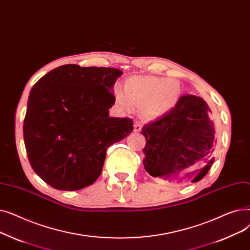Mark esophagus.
I'll use <instances>...</instances> for the list:
<instances>
[{"label":"esophagus","mask_w":250,"mask_h":250,"mask_svg":"<svg viewBox=\"0 0 250 250\" xmlns=\"http://www.w3.org/2000/svg\"><path fill=\"white\" fill-rule=\"evenodd\" d=\"M141 129H142V124L140 122H136L134 124V131L135 132H140Z\"/></svg>","instance_id":"obj_1"}]
</instances>
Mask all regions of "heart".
I'll list each match as a JSON object with an SVG mask.
<instances>
[{"mask_svg": "<svg viewBox=\"0 0 250 250\" xmlns=\"http://www.w3.org/2000/svg\"><path fill=\"white\" fill-rule=\"evenodd\" d=\"M116 104L124 111H132L140 106L142 117L156 120L170 113L179 102L182 87L173 78L151 75H134L124 82V89L116 85L113 90Z\"/></svg>", "mask_w": 250, "mask_h": 250, "instance_id": "obj_1", "label": "heart"}]
</instances>
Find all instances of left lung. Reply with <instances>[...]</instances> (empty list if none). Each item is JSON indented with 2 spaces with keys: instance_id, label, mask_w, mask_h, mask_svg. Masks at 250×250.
<instances>
[{
  "instance_id": "1",
  "label": "left lung",
  "mask_w": 250,
  "mask_h": 250,
  "mask_svg": "<svg viewBox=\"0 0 250 250\" xmlns=\"http://www.w3.org/2000/svg\"><path fill=\"white\" fill-rule=\"evenodd\" d=\"M146 171L152 177L173 181L180 174L195 183L208 174L215 161L216 128L211 111L200 97L185 94L175 108L142 127Z\"/></svg>"
}]
</instances>
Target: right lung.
<instances>
[{"instance_id": "add662e5", "label": "right lung", "mask_w": 250, "mask_h": 250, "mask_svg": "<svg viewBox=\"0 0 250 250\" xmlns=\"http://www.w3.org/2000/svg\"><path fill=\"white\" fill-rule=\"evenodd\" d=\"M122 74L115 68L68 64L33 85L23 136L31 167L45 183L65 191L91 185L106 148L132 132L131 119L109 116L113 87Z\"/></svg>"}]
</instances>
